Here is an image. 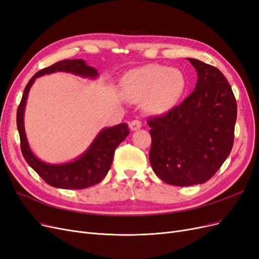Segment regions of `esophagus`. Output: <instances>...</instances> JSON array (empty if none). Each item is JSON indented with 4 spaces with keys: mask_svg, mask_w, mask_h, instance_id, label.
Masks as SVG:
<instances>
[{
    "mask_svg": "<svg viewBox=\"0 0 259 259\" xmlns=\"http://www.w3.org/2000/svg\"><path fill=\"white\" fill-rule=\"evenodd\" d=\"M129 127L132 131H136V130H139L141 127H142V122L138 119H135L132 120L130 123H129Z\"/></svg>",
    "mask_w": 259,
    "mask_h": 259,
    "instance_id": "1",
    "label": "esophagus"
}]
</instances>
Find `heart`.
Here are the masks:
<instances>
[{
  "label": "heart",
  "mask_w": 259,
  "mask_h": 259,
  "mask_svg": "<svg viewBox=\"0 0 259 259\" xmlns=\"http://www.w3.org/2000/svg\"><path fill=\"white\" fill-rule=\"evenodd\" d=\"M186 88V78L179 69L147 64L127 72L122 90L131 101L145 102L146 110L156 115L170 112Z\"/></svg>",
  "instance_id": "b5f03b06"
}]
</instances>
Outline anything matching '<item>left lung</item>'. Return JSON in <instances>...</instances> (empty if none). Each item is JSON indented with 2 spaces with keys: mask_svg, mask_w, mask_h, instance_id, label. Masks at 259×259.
<instances>
[{
  "mask_svg": "<svg viewBox=\"0 0 259 259\" xmlns=\"http://www.w3.org/2000/svg\"><path fill=\"white\" fill-rule=\"evenodd\" d=\"M197 71L195 90L164 115L149 117V161L166 184H203L229 156L237 120V102L224 74L187 58Z\"/></svg>",
  "mask_w": 259,
  "mask_h": 259,
  "instance_id": "1",
  "label": "left lung"
}]
</instances>
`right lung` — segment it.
Returning a JSON list of instances; mask_svg holds the SVG:
<instances>
[{
    "label": "right lung",
    "mask_w": 259,
    "mask_h": 259,
    "mask_svg": "<svg viewBox=\"0 0 259 259\" xmlns=\"http://www.w3.org/2000/svg\"><path fill=\"white\" fill-rule=\"evenodd\" d=\"M55 72H66L90 79L99 76L98 71L93 66L87 65L82 59L62 60L33 75L24 88L17 110V128L20 137L21 152L28 164L48 185L63 189L87 188L98 184L105 178L112 165L115 149L128 137L130 131L126 122L110 128H103L86 151L70 162L52 164L39 160L33 154L28 143L24 130V108L33 82L39 76Z\"/></svg>",
    "instance_id": "add662e5"
}]
</instances>
